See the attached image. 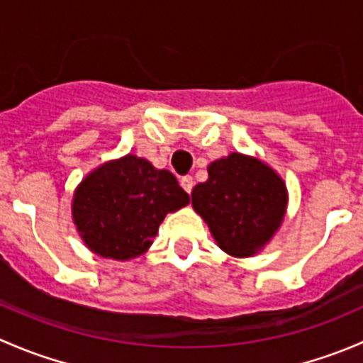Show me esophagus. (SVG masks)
Segmentation results:
<instances>
[{
    "mask_svg": "<svg viewBox=\"0 0 363 363\" xmlns=\"http://www.w3.org/2000/svg\"><path fill=\"white\" fill-rule=\"evenodd\" d=\"M181 186L186 193H191L193 186H195V181H193L191 175H184V177L181 179Z\"/></svg>",
    "mask_w": 363,
    "mask_h": 363,
    "instance_id": "esophagus-1",
    "label": "esophagus"
}]
</instances>
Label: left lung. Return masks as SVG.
<instances>
[{
    "instance_id": "obj_1",
    "label": "left lung",
    "mask_w": 363,
    "mask_h": 363,
    "mask_svg": "<svg viewBox=\"0 0 363 363\" xmlns=\"http://www.w3.org/2000/svg\"><path fill=\"white\" fill-rule=\"evenodd\" d=\"M207 172V181L193 188L191 205L218 246L237 258L262 251L286 214L283 179L263 161L240 152L212 161Z\"/></svg>"
}]
</instances>
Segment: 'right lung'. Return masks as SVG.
<instances>
[{
    "mask_svg": "<svg viewBox=\"0 0 363 363\" xmlns=\"http://www.w3.org/2000/svg\"><path fill=\"white\" fill-rule=\"evenodd\" d=\"M188 203V193L172 172L126 155L82 179L73 195L72 216L91 251L124 262L144 255L164 216Z\"/></svg>",
    "mask_w": 363,
    "mask_h": 363,
    "instance_id": "obj_1",
    "label": "right lung"
}]
</instances>
